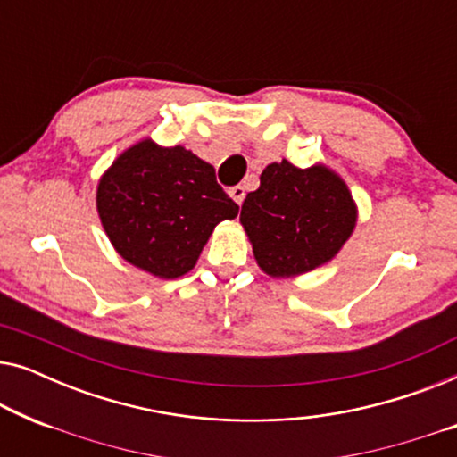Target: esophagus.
Masks as SVG:
<instances>
[{"label":"esophagus","instance_id":"1","mask_svg":"<svg viewBox=\"0 0 457 457\" xmlns=\"http://www.w3.org/2000/svg\"><path fill=\"white\" fill-rule=\"evenodd\" d=\"M230 197H233L235 199V202L237 204H243V199H245V189H243V187L241 185H237V187H230Z\"/></svg>","mask_w":457,"mask_h":457}]
</instances>
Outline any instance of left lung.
<instances>
[{"label":"left lung","instance_id":"1","mask_svg":"<svg viewBox=\"0 0 457 457\" xmlns=\"http://www.w3.org/2000/svg\"><path fill=\"white\" fill-rule=\"evenodd\" d=\"M241 224L258 266L272 278H289L327 264L358 222V205L335 170L272 162L260 187L241 205Z\"/></svg>","mask_w":457,"mask_h":457}]
</instances>
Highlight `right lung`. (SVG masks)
Here are the masks:
<instances>
[{
	"label": "right lung",
	"instance_id": "add662e5",
	"mask_svg": "<svg viewBox=\"0 0 457 457\" xmlns=\"http://www.w3.org/2000/svg\"><path fill=\"white\" fill-rule=\"evenodd\" d=\"M96 204L116 252L158 278L193 270L216 224L239 214L216 183L214 166L189 149L152 139L112 162L99 179Z\"/></svg>",
	"mask_w": 457,
	"mask_h": 457
}]
</instances>
